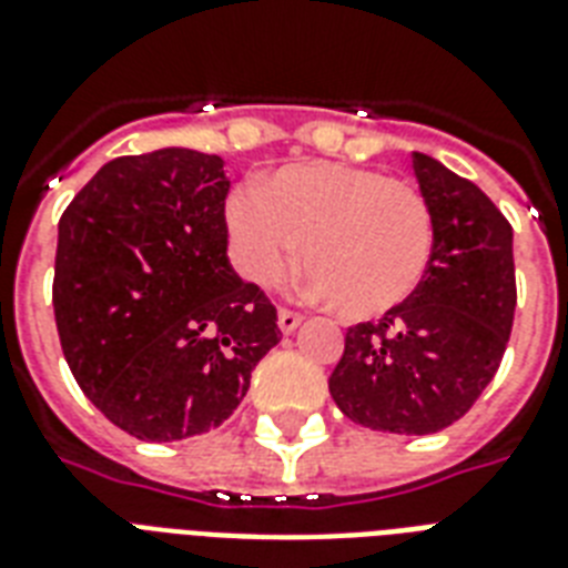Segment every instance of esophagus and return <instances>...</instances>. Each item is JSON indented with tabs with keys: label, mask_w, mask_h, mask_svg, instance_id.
Segmentation results:
<instances>
[{
	"label": "esophagus",
	"mask_w": 568,
	"mask_h": 568,
	"mask_svg": "<svg viewBox=\"0 0 568 568\" xmlns=\"http://www.w3.org/2000/svg\"><path fill=\"white\" fill-rule=\"evenodd\" d=\"M300 323L302 317L296 314V311H287V308L278 311V329L284 332V335H293V332L300 329Z\"/></svg>",
	"instance_id": "34e87169"
}]
</instances>
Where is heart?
Returning a JSON list of instances; mask_svg holds the SVG:
<instances>
[{"instance_id": "heart-1", "label": "heart", "mask_w": 568, "mask_h": 568, "mask_svg": "<svg viewBox=\"0 0 568 568\" xmlns=\"http://www.w3.org/2000/svg\"><path fill=\"white\" fill-rule=\"evenodd\" d=\"M239 268L272 284L296 257L311 293L341 320H381L404 308L428 278L434 215L419 187L383 170L311 161L260 179L227 203Z\"/></svg>"}]
</instances>
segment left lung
Instances as JSON below:
<instances>
[{"mask_svg":"<svg viewBox=\"0 0 568 568\" xmlns=\"http://www.w3.org/2000/svg\"><path fill=\"white\" fill-rule=\"evenodd\" d=\"M434 215L422 290L377 323L347 329L329 392L347 419L389 434H437L470 410L500 368L515 317L511 227L479 185L413 152Z\"/></svg>","mask_w":568,"mask_h":568,"instance_id":"8db88e82","label":"left lung"}]
</instances>
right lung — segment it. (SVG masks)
<instances>
[{
    "mask_svg": "<svg viewBox=\"0 0 568 568\" xmlns=\"http://www.w3.org/2000/svg\"><path fill=\"white\" fill-rule=\"evenodd\" d=\"M224 158L168 146L106 161L59 219L53 311L87 398L146 443L230 419L281 341L227 257Z\"/></svg>",
    "mask_w": 568,
    "mask_h": 568,
    "instance_id": "obj_1",
    "label": "right lung"
}]
</instances>
